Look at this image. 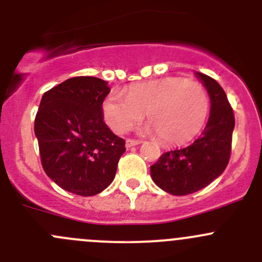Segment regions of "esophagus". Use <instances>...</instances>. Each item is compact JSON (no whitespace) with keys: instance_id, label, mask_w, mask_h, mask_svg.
Masks as SVG:
<instances>
[{"instance_id":"esophagus-1","label":"esophagus","mask_w":262,"mask_h":262,"mask_svg":"<svg viewBox=\"0 0 262 262\" xmlns=\"http://www.w3.org/2000/svg\"><path fill=\"white\" fill-rule=\"evenodd\" d=\"M139 143H141V141H137V139H126V141H125L126 148H130L133 146H138Z\"/></svg>"}]
</instances>
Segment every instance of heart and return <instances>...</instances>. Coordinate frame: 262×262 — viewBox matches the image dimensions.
I'll return each instance as SVG.
<instances>
[{
    "label": "heart",
    "instance_id": "obj_1",
    "mask_svg": "<svg viewBox=\"0 0 262 262\" xmlns=\"http://www.w3.org/2000/svg\"><path fill=\"white\" fill-rule=\"evenodd\" d=\"M165 143H184L196 136L209 112L207 90L181 77L134 83L125 95L112 91L102 101V115L115 133H125L143 118Z\"/></svg>",
    "mask_w": 262,
    "mask_h": 262
}]
</instances>
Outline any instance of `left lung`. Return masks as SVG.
Instances as JSON below:
<instances>
[{
    "mask_svg": "<svg viewBox=\"0 0 262 262\" xmlns=\"http://www.w3.org/2000/svg\"><path fill=\"white\" fill-rule=\"evenodd\" d=\"M210 97V115L202 136L186 147L165 152L150 166V176L158 187L172 195H187L215 180L229 162L233 109L221 84L196 73Z\"/></svg>",
    "mask_w": 262,
    "mask_h": 262,
    "instance_id": "left-lung-1",
    "label": "left lung"
}]
</instances>
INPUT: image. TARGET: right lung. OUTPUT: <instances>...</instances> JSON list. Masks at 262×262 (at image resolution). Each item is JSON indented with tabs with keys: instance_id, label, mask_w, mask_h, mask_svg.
I'll use <instances>...</instances> for the list:
<instances>
[{
	"instance_id": "add662e5",
	"label": "right lung",
	"mask_w": 262,
	"mask_h": 262,
	"mask_svg": "<svg viewBox=\"0 0 262 262\" xmlns=\"http://www.w3.org/2000/svg\"><path fill=\"white\" fill-rule=\"evenodd\" d=\"M107 82L91 76L68 78L44 92L35 116L40 161L58 186L81 196L106 189L115 178L125 141L105 124Z\"/></svg>"
}]
</instances>
